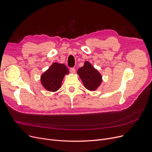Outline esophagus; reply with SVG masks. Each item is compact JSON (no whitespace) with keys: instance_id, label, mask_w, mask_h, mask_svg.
Wrapping results in <instances>:
<instances>
[{"instance_id":"34e87169","label":"esophagus","mask_w":152,"mask_h":152,"mask_svg":"<svg viewBox=\"0 0 152 152\" xmlns=\"http://www.w3.org/2000/svg\"><path fill=\"white\" fill-rule=\"evenodd\" d=\"M70 73L74 74V73L75 72V68H74V67L70 68Z\"/></svg>"}]
</instances>
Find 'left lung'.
<instances>
[{"mask_svg": "<svg viewBox=\"0 0 152 152\" xmlns=\"http://www.w3.org/2000/svg\"><path fill=\"white\" fill-rule=\"evenodd\" d=\"M77 74L85 87L91 91L96 90L102 82L101 74L88 61H85L84 66L78 69Z\"/></svg>", "mask_w": 152, "mask_h": 152, "instance_id": "1", "label": "left lung"}]
</instances>
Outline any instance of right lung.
I'll list each match as a JSON object with an SVG mask.
<instances>
[{
  "label": "right lung",
  "mask_w": 152,
  "mask_h": 152,
  "mask_svg": "<svg viewBox=\"0 0 152 152\" xmlns=\"http://www.w3.org/2000/svg\"><path fill=\"white\" fill-rule=\"evenodd\" d=\"M69 71L64 64L54 62L42 74L40 77V82L44 88L48 91H57L61 86L62 80Z\"/></svg>",
  "instance_id": "add662e5"
}]
</instances>
